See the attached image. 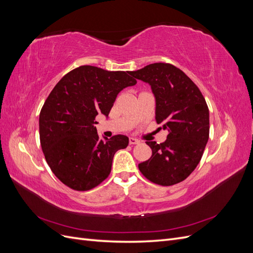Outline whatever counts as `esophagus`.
I'll return each instance as SVG.
<instances>
[{"label": "esophagus", "instance_id": "obj_1", "mask_svg": "<svg viewBox=\"0 0 253 253\" xmlns=\"http://www.w3.org/2000/svg\"><path fill=\"white\" fill-rule=\"evenodd\" d=\"M128 142H129V144H138L139 143V141L137 140L136 138H129Z\"/></svg>", "mask_w": 253, "mask_h": 253}]
</instances>
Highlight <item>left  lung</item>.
<instances>
[{"instance_id": "left-lung-1", "label": "left lung", "mask_w": 253, "mask_h": 253, "mask_svg": "<svg viewBox=\"0 0 253 253\" xmlns=\"http://www.w3.org/2000/svg\"><path fill=\"white\" fill-rule=\"evenodd\" d=\"M131 76L149 83L155 97V119L168 131L163 143L147 141L150 159L138 165L149 180L172 186L185 180L200 164L209 139V109L200 88L169 63H153Z\"/></svg>"}]
</instances>
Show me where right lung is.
Masks as SVG:
<instances>
[{"instance_id":"obj_1","label":"right lung","mask_w":253,"mask_h":253,"mask_svg":"<svg viewBox=\"0 0 253 253\" xmlns=\"http://www.w3.org/2000/svg\"><path fill=\"white\" fill-rule=\"evenodd\" d=\"M136 83L131 72L82 65L50 91L39 117L40 141L50 170L64 185L87 191L108 177L115 153L127 147L128 138L100 139L96 116L108 118L117 95Z\"/></svg>"}]
</instances>
